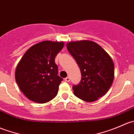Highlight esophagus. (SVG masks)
Instances as JSON below:
<instances>
[{"label":"esophagus","mask_w":134,"mask_h":134,"mask_svg":"<svg viewBox=\"0 0 134 134\" xmlns=\"http://www.w3.org/2000/svg\"><path fill=\"white\" fill-rule=\"evenodd\" d=\"M65 82H69L70 81V78L69 76H67V77H66L65 78Z\"/></svg>","instance_id":"34e87169"}]
</instances>
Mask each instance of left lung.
Instances as JSON below:
<instances>
[{
	"label": "left lung",
	"mask_w": 134,
	"mask_h": 134,
	"mask_svg": "<svg viewBox=\"0 0 134 134\" xmlns=\"http://www.w3.org/2000/svg\"><path fill=\"white\" fill-rule=\"evenodd\" d=\"M67 48L82 75L79 84L72 87L75 95L89 102L104 95L114 79L111 58L99 44L89 40L69 42Z\"/></svg>",
	"instance_id": "left-lung-1"
}]
</instances>
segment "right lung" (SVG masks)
Masks as SVG:
<instances>
[{
	"mask_svg": "<svg viewBox=\"0 0 134 134\" xmlns=\"http://www.w3.org/2000/svg\"><path fill=\"white\" fill-rule=\"evenodd\" d=\"M63 46L64 42H40L27 50L19 61L15 80L29 100L43 104L57 95L63 78L58 75L54 59Z\"/></svg>",
	"mask_w": 134,
	"mask_h": 134,
	"instance_id": "right-lung-1",
	"label": "right lung"
}]
</instances>
